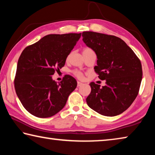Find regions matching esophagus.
Segmentation results:
<instances>
[{
	"label": "esophagus",
	"mask_w": 155,
	"mask_h": 155,
	"mask_svg": "<svg viewBox=\"0 0 155 155\" xmlns=\"http://www.w3.org/2000/svg\"><path fill=\"white\" fill-rule=\"evenodd\" d=\"M83 83H81V82H79V81H78L77 82V87H81V85H83Z\"/></svg>",
	"instance_id": "34e87169"
}]
</instances>
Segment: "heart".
I'll return each mask as SVG.
<instances>
[{
  "instance_id": "obj_1",
  "label": "heart",
  "mask_w": 155,
  "mask_h": 155,
  "mask_svg": "<svg viewBox=\"0 0 155 155\" xmlns=\"http://www.w3.org/2000/svg\"><path fill=\"white\" fill-rule=\"evenodd\" d=\"M88 51H91V49H90V48H84L83 50V52ZM73 73H74V74L76 76V77H77L78 78H82L83 77V73L80 71H78V70H74V71L73 72Z\"/></svg>"
}]
</instances>
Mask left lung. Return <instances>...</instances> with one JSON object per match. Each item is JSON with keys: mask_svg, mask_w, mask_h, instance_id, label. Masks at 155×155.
<instances>
[{"mask_svg": "<svg viewBox=\"0 0 155 155\" xmlns=\"http://www.w3.org/2000/svg\"><path fill=\"white\" fill-rule=\"evenodd\" d=\"M83 41L96 52L94 70L106 85L90 83L88 106L105 116H115L126 111L137 97L142 79L140 60L121 39L114 35L85 31Z\"/></svg>", "mask_w": 155, "mask_h": 155, "instance_id": "8db88e82", "label": "left lung"}]
</instances>
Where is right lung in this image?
Instances as JSON below:
<instances>
[{"label":"right lung","mask_w":155,"mask_h":155,"mask_svg":"<svg viewBox=\"0 0 155 155\" xmlns=\"http://www.w3.org/2000/svg\"><path fill=\"white\" fill-rule=\"evenodd\" d=\"M81 33L51 34L24 49L19 57L14 87L27 111L41 118L51 117L64 108L77 87L74 77L65 75L61 82L52 75L64 66Z\"/></svg>","instance_id":"add662e5"}]
</instances>
